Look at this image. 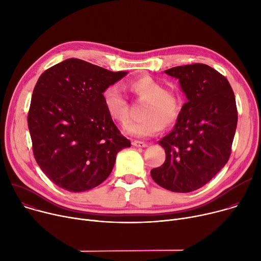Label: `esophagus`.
<instances>
[{"label":"esophagus","instance_id":"esophagus-1","mask_svg":"<svg viewBox=\"0 0 261 261\" xmlns=\"http://www.w3.org/2000/svg\"><path fill=\"white\" fill-rule=\"evenodd\" d=\"M132 144L136 147H147L148 146V143L143 142V141H138V140H134Z\"/></svg>","mask_w":261,"mask_h":261}]
</instances>
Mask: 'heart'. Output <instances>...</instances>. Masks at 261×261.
<instances>
[{"instance_id": "b5f03b06", "label": "heart", "mask_w": 261, "mask_h": 261, "mask_svg": "<svg viewBox=\"0 0 261 261\" xmlns=\"http://www.w3.org/2000/svg\"><path fill=\"white\" fill-rule=\"evenodd\" d=\"M130 88L138 101L146 103L142 121L132 122L125 129L138 137H151L162 130V127L173 125L181 116L183 97L176 91L166 87L154 78L144 75L134 79ZM103 102L109 114L119 122L126 123L132 117V108L121 88L118 85L109 86L102 94Z\"/></svg>"}]
</instances>
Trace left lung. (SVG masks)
<instances>
[{"instance_id":"8db88e82","label":"left lung","mask_w":261,"mask_h":261,"mask_svg":"<svg viewBox=\"0 0 261 261\" xmlns=\"http://www.w3.org/2000/svg\"><path fill=\"white\" fill-rule=\"evenodd\" d=\"M165 73L178 78L188 101L173 129L159 141L166 159L150 174L167 190L191 192L228 162L238 119L235 96L228 79L204 64L178 66Z\"/></svg>"}]
</instances>
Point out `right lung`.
<instances>
[{"mask_svg":"<svg viewBox=\"0 0 261 261\" xmlns=\"http://www.w3.org/2000/svg\"><path fill=\"white\" fill-rule=\"evenodd\" d=\"M125 74L69 58L39 76L28 127L36 163L58 187L71 192L97 187L112 172L118 151L130 146L102 97Z\"/></svg>","mask_w":261,"mask_h":261,"instance_id":"obj_1","label":"right lung"}]
</instances>
